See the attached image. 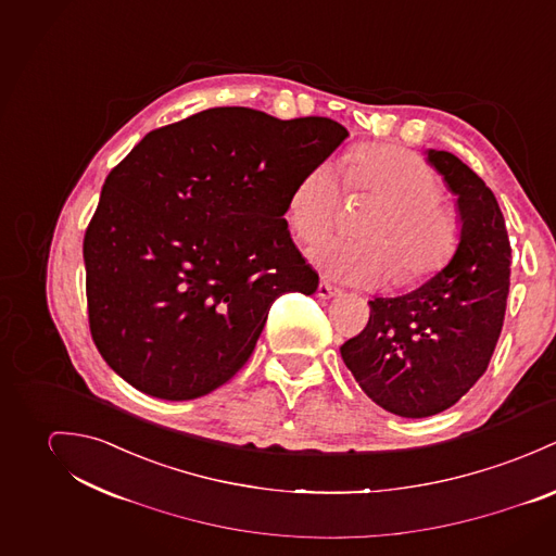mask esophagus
I'll return each mask as SVG.
<instances>
[{
  "label": "esophagus",
  "mask_w": 556,
  "mask_h": 556,
  "mask_svg": "<svg viewBox=\"0 0 556 556\" xmlns=\"http://www.w3.org/2000/svg\"><path fill=\"white\" fill-rule=\"evenodd\" d=\"M317 296H319V299H324V301H330V299L341 296V290H339V288H334V286H330L328 281H321V283L317 286Z\"/></svg>",
  "instance_id": "obj_1"
}]
</instances>
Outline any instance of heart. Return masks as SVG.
Returning a JSON list of instances; mask_svg holds the SVG:
<instances>
[{
    "label": "heart",
    "mask_w": 556,
    "mask_h": 556,
    "mask_svg": "<svg viewBox=\"0 0 556 556\" xmlns=\"http://www.w3.org/2000/svg\"><path fill=\"white\" fill-rule=\"evenodd\" d=\"M350 184L375 195L383 208L365 226L369 241L332 239L311 251L313 264L330 279L377 288L392 281H420L439 270L458 243V219L443 204L441 184L418 155L396 147L361 149L350 157ZM343 181L332 162L307 170L288 198L294 232L317 243L337 222Z\"/></svg>",
    "instance_id": "heart-1"
}]
</instances>
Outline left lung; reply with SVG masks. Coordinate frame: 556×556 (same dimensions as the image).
I'll list each match as a JSON object with an SVG mask.
<instances>
[{"label":"left lung","mask_w":556,"mask_h":556,"mask_svg":"<svg viewBox=\"0 0 556 556\" xmlns=\"http://www.w3.org/2000/svg\"><path fill=\"white\" fill-rule=\"evenodd\" d=\"M425 153L456 195V251L414 292L369 301L367 328L341 345L370 401L401 418L452 407L484 375L509 292L511 248L493 191L456 155Z\"/></svg>","instance_id":"obj_1"}]
</instances>
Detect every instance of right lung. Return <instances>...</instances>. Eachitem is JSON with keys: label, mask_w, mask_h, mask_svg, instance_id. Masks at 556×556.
<instances>
[{"label": "right lung", "mask_w": 556, "mask_h": 556, "mask_svg": "<svg viewBox=\"0 0 556 556\" xmlns=\"http://www.w3.org/2000/svg\"><path fill=\"white\" fill-rule=\"evenodd\" d=\"M350 131L219 106L149 131L109 175L87 228L89 328L136 390L189 401L251 356L273 301L319 277L292 243L288 198Z\"/></svg>", "instance_id": "1"}]
</instances>
